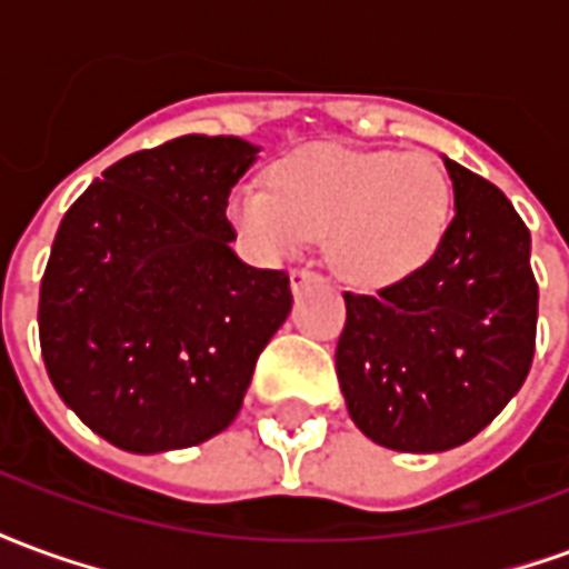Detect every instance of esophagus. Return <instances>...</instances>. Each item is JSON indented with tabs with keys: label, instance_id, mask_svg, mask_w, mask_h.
I'll return each instance as SVG.
<instances>
[{
	"label": "esophagus",
	"instance_id": "34e87169",
	"mask_svg": "<svg viewBox=\"0 0 569 569\" xmlns=\"http://www.w3.org/2000/svg\"><path fill=\"white\" fill-rule=\"evenodd\" d=\"M320 280V273L317 271H310V268H292L289 271V283H292V289H305L308 283H317Z\"/></svg>",
	"mask_w": 569,
	"mask_h": 569
}]
</instances>
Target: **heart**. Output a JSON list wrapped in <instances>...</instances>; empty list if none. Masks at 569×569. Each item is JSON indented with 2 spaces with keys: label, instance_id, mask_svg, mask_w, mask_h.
I'll list each match as a JSON object with an SVG mask.
<instances>
[{
  "label": "heart",
  "instance_id": "1",
  "mask_svg": "<svg viewBox=\"0 0 569 569\" xmlns=\"http://www.w3.org/2000/svg\"><path fill=\"white\" fill-rule=\"evenodd\" d=\"M228 222L261 259L329 237L350 283L387 286L427 264L451 219V182L429 154H366L305 146L273 163L271 182L240 179Z\"/></svg>",
  "mask_w": 569,
  "mask_h": 569
}]
</instances>
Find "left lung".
<instances>
[{"label": "left lung", "instance_id": "left-lung-1", "mask_svg": "<svg viewBox=\"0 0 569 569\" xmlns=\"http://www.w3.org/2000/svg\"><path fill=\"white\" fill-rule=\"evenodd\" d=\"M453 216L427 264L369 296L345 292L335 371L371 441L448 451L500 415L537 350L530 231L500 188L445 158Z\"/></svg>", "mask_w": 569, "mask_h": 569}]
</instances>
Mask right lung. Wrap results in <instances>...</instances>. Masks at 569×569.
<instances>
[{
  "instance_id": "obj_1",
  "label": "right lung",
  "mask_w": 569,
  "mask_h": 569,
  "mask_svg": "<svg viewBox=\"0 0 569 569\" xmlns=\"http://www.w3.org/2000/svg\"><path fill=\"white\" fill-rule=\"evenodd\" d=\"M256 151L198 133L133 151L57 228L39 289L44 369L116 448L176 451L222 432L292 310L289 273L228 247V194Z\"/></svg>"
}]
</instances>
